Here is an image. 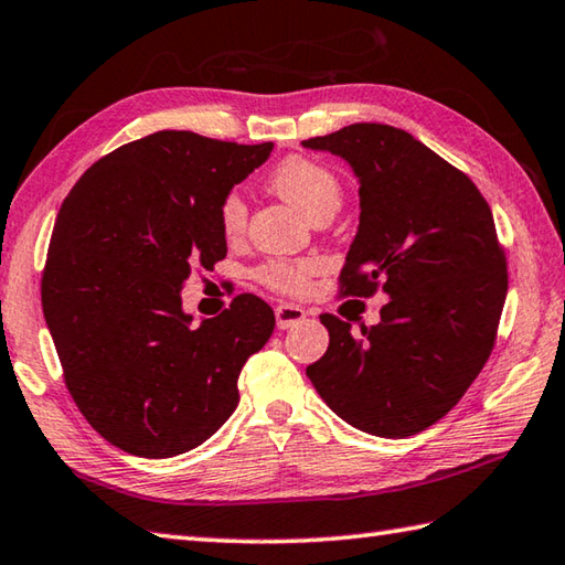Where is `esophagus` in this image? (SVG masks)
<instances>
[{
	"mask_svg": "<svg viewBox=\"0 0 565 565\" xmlns=\"http://www.w3.org/2000/svg\"><path fill=\"white\" fill-rule=\"evenodd\" d=\"M274 316H276V326H279L281 330L291 328L296 323H301V320L306 318V311L301 306H294V303H279L274 308Z\"/></svg>",
	"mask_w": 565,
	"mask_h": 565,
	"instance_id": "esophagus-1",
	"label": "esophagus"
}]
</instances>
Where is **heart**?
Masks as SVG:
<instances>
[{
    "label": "heart",
    "mask_w": 565,
    "mask_h": 565,
    "mask_svg": "<svg viewBox=\"0 0 565 565\" xmlns=\"http://www.w3.org/2000/svg\"><path fill=\"white\" fill-rule=\"evenodd\" d=\"M271 188L286 203L294 205L298 213L311 217L320 210H335L342 201V188L338 175L306 157H291L276 166L271 173ZM220 230L227 239L242 235L247 225V207L237 193H227L217 210ZM313 262L306 259H271L257 269V279L274 291L298 296L308 289Z\"/></svg>",
    "instance_id": "obj_1"
}]
</instances>
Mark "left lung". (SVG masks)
I'll return each instance as SVG.
<instances>
[{"mask_svg": "<svg viewBox=\"0 0 565 565\" xmlns=\"http://www.w3.org/2000/svg\"><path fill=\"white\" fill-rule=\"evenodd\" d=\"M303 147L342 157L360 181L340 296H390L382 323L360 335L320 316L330 345L306 374L350 426L414 436L462 399L494 348L507 259L492 210L466 173L404 129L362 121Z\"/></svg>", "mask_w": 565, "mask_h": 565, "instance_id": "obj_1", "label": "left lung"}]
</instances>
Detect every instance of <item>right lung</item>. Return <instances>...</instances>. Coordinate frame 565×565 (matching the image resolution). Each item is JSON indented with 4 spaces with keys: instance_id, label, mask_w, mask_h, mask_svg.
Returning a JSON list of instances; mask_svg holds the SVG:
<instances>
[{
    "instance_id": "add662e5",
    "label": "right lung",
    "mask_w": 565,
    "mask_h": 565,
    "mask_svg": "<svg viewBox=\"0 0 565 565\" xmlns=\"http://www.w3.org/2000/svg\"><path fill=\"white\" fill-rule=\"evenodd\" d=\"M271 149L153 131L95 161L58 210L43 318L81 414L131 456L171 458L213 436L239 402L242 367L274 333L254 294L198 328L181 308L191 269L227 254L220 203Z\"/></svg>"
}]
</instances>
